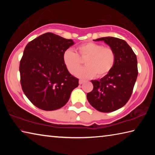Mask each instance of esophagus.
Listing matches in <instances>:
<instances>
[{"instance_id":"obj_1","label":"esophagus","mask_w":155,"mask_h":155,"mask_svg":"<svg viewBox=\"0 0 155 155\" xmlns=\"http://www.w3.org/2000/svg\"><path fill=\"white\" fill-rule=\"evenodd\" d=\"M78 83H79L80 85H81V84H83V83H84V81H83V80H81V79H80V80H79V81H78Z\"/></svg>"}]
</instances>
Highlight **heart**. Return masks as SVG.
Instances as JSON below:
<instances>
[{"mask_svg":"<svg viewBox=\"0 0 155 155\" xmlns=\"http://www.w3.org/2000/svg\"><path fill=\"white\" fill-rule=\"evenodd\" d=\"M76 52L68 49L63 54V61L69 72L81 78L95 77H102L112 70L115 62V53L109 47L94 42H87L78 46ZM86 59V67L77 70L81 65V59Z\"/></svg>","mask_w":155,"mask_h":155,"instance_id":"heart-1","label":"heart"}]
</instances>
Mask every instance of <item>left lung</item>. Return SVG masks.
<instances>
[{
  "mask_svg": "<svg viewBox=\"0 0 155 155\" xmlns=\"http://www.w3.org/2000/svg\"><path fill=\"white\" fill-rule=\"evenodd\" d=\"M94 40L103 41L114 50L115 62L104 77L91 81L94 89L87 94V98L98 111L112 112L124 106L132 94L138 74L137 57L127 41L121 39L104 37Z\"/></svg>",
  "mask_w": 155,
  "mask_h": 155,
  "instance_id": "1",
  "label": "left lung"
}]
</instances>
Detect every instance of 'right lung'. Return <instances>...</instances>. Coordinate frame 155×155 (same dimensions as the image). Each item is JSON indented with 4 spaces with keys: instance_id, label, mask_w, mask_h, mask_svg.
<instances>
[{
    "instance_id": "obj_1",
    "label": "right lung",
    "mask_w": 155,
    "mask_h": 155,
    "mask_svg": "<svg viewBox=\"0 0 155 155\" xmlns=\"http://www.w3.org/2000/svg\"><path fill=\"white\" fill-rule=\"evenodd\" d=\"M74 44L72 40L46 33L26 46L20 63L21 86L39 109H60L78 86V79L68 72L63 61L64 52Z\"/></svg>"
}]
</instances>
